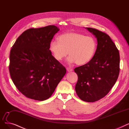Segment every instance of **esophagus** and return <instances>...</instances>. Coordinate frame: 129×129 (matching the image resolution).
<instances>
[{
	"label": "esophagus",
	"instance_id": "1",
	"mask_svg": "<svg viewBox=\"0 0 129 129\" xmlns=\"http://www.w3.org/2000/svg\"><path fill=\"white\" fill-rule=\"evenodd\" d=\"M67 71H68V72H71L73 70H72V69L70 68H67Z\"/></svg>",
	"mask_w": 129,
	"mask_h": 129
}]
</instances>
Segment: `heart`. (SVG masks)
Listing matches in <instances>:
<instances>
[{"mask_svg": "<svg viewBox=\"0 0 129 129\" xmlns=\"http://www.w3.org/2000/svg\"><path fill=\"white\" fill-rule=\"evenodd\" d=\"M58 40H52L49 44L50 51L57 61L62 60L69 52L70 56L67 59L69 63L84 64L91 60L95 52L96 44L92 37L69 32L60 35Z\"/></svg>", "mask_w": 129, "mask_h": 129, "instance_id": "b5f03b06", "label": "heart"}]
</instances>
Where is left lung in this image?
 <instances>
[{"mask_svg":"<svg viewBox=\"0 0 129 129\" xmlns=\"http://www.w3.org/2000/svg\"><path fill=\"white\" fill-rule=\"evenodd\" d=\"M86 29L95 36L98 45L89 62L74 69L78 77L75 90L81 100L93 102L105 96L117 80L120 54L108 35L96 29Z\"/></svg>","mask_w":129,"mask_h":129,"instance_id":"left-lung-1","label":"left lung"}]
</instances>
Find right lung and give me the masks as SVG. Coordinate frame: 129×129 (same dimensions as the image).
Returning <instances> with one entry per match:
<instances>
[{"label": "right lung", "instance_id": "1", "mask_svg": "<svg viewBox=\"0 0 129 129\" xmlns=\"http://www.w3.org/2000/svg\"><path fill=\"white\" fill-rule=\"evenodd\" d=\"M56 26L30 28L17 38L10 52L11 78L20 92L29 99L49 98L66 73L65 67L49 50Z\"/></svg>", "mask_w": 129, "mask_h": 129}]
</instances>
